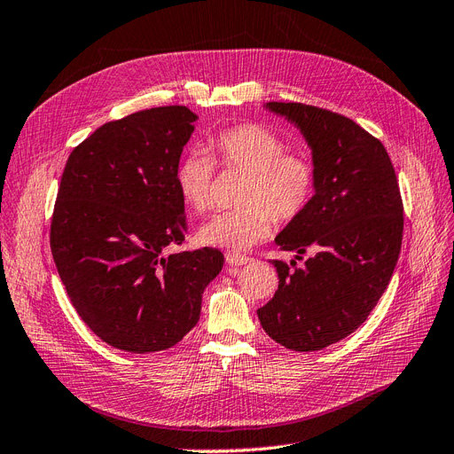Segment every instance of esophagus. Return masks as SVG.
I'll list each match as a JSON object with an SVG mask.
<instances>
[{
    "label": "esophagus",
    "instance_id": "esophagus-1",
    "mask_svg": "<svg viewBox=\"0 0 454 454\" xmlns=\"http://www.w3.org/2000/svg\"><path fill=\"white\" fill-rule=\"evenodd\" d=\"M248 262H253V258H248V256H243V254H226V264L228 266H231V268H239V266H245V264H248Z\"/></svg>",
    "mask_w": 454,
    "mask_h": 454
}]
</instances>
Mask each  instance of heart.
<instances>
[{
	"label": "heart",
	"instance_id": "b5f03b06",
	"mask_svg": "<svg viewBox=\"0 0 454 454\" xmlns=\"http://www.w3.org/2000/svg\"><path fill=\"white\" fill-rule=\"evenodd\" d=\"M216 164L247 171L241 192L245 206L213 215L198 231L206 247L243 253L264 241L279 221H294L315 196L317 173L307 156L285 153V143L260 124H239L221 129L209 139ZM215 164L201 151L186 153L175 169L183 201L190 209L206 211L211 203Z\"/></svg>",
	"mask_w": 454,
	"mask_h": 454
}]
</instances>
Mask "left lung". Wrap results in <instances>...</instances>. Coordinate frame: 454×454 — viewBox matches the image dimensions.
I'll use <instances>...</instances> for the list:
<instances>
[{
    "label": "left lung",
    "instance_id": "1",
    "mask_svg": "<svg viewBox=\"0 0 454 454\" xmlns=\"http://www.w3.org/2000/svg\"><path fill=\"white\" fill-rule=\"evenodd\" d=\"M311 149L315 196L275 243L301 269L273 260L275 296L256 311L271 340L290 350H320L353 333L377 305L396 268L403 206L383 143L343 114L303 104L270 101Z\"/></svg>",
    "mask_w": 454,
    "mask_h": 454
}]
</instances>
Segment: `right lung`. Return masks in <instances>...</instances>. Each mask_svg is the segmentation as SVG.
<instances>
[{
  "label": "right lung",
  "instance_id": "add662e5",
  "mask_svg": "<svg viewBox=\"0 0 454 454\" xmlns=\"http://www.w3.org/2000/svg\"><path fill=\"white\" fill-rule=\"evenodd\" d=\"M196 121L188 107L168 106L99 126L73 149L58 188L56 270L89 328L128 353L179 343L224 264L209 247L168 253L184 241L175 169Z\"/></svg>",
  "mask_w": 454,
  "mask_h": 454
}]
</instances>
